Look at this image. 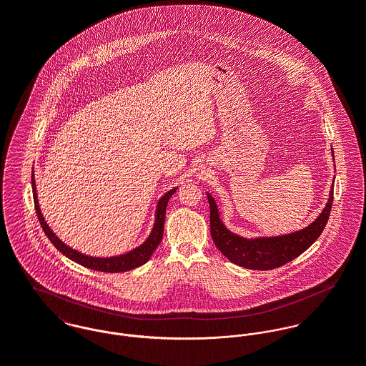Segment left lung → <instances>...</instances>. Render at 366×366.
<instances>
[{"label": "left lung", "mask_w": 366, "mask_h": 366, "mask_svg": "<svg viewBox=\"0 0 366 366\" xmlns=\"http://www.w3.org/2000/svg\"><path fill=\"white\" fill-rule=\"evenodd\" d=\"M334 200V187L330 192V199L318 215V218L307 228L282 237L245 239L229 232L219 219L217 204L209 194V231L211 238L219 252L238 266L255 270H270L293 261L302 255L315 239L321 235L327 225Z\"/></svg>", "instance_id": "obj_1"}]
</instances>
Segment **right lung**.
Masks as SVG:
<instances>
[{
  "mask_svg": "<svg viewBox=\"0 0 366 366\" xmlns=\"http://www.w3.org/2000/svg\"><path fill=\"white\" fill-rule=\"evenodd\" d=\"M32 190H34V203H35V209H36V215L39 219V224L42 227V229L45 231L46 237L51 239L53 245L59 249V252H61L64 257H67L71 261L77 262L79 264L93 269V270H99V272H107V273H118V272H127L131 269H135L141 264H144L145 262L149 261L151 255L155 252L157 245L160 244L162 238H163V227H164V215H166V207L169 203V199L172 197V194L176 192V189H172L170 192H167L157 203V221L154 225V229L151 232V235L148 237V239L138 247L137 249L125 254V255H119V257H112V258H93L89 255H83L74 249H71L70 247H67L66 244H63L54 234L52 229L49 228V225L46 224V221L42 217V212L39 209L38 204V197H36V187H35V180H34V172H32Z\"/></svg>",
  "mask_w": 366,
  "mask_h": 366,
  "instance_id": "add662e5",
  "label": "right lung"
}]
</instances>
